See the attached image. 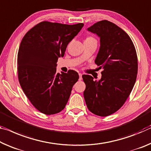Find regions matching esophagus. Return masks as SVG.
<instances>
[{"label": "esophagus", "instance_id": "1", "mask_svg": "<svg viewBox=\"0 0 151 151\" xmlns=\"http://www.w3.org/2000/svg\"><path fill=\"white\" fill-rule=\"evenodd\" d=\"M78 75H79V78H78V80L81 81V80L83 79V78H82V74H81V73H78Z\"/></svg>", "mask_w": 151, "mask_h": 151}]
</instances>
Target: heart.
Returning a JSON list of instances; mask_svg holds the SVG:
<instances>
[{"label": "heart", "instance_id": "b5f03b06", "mask_svg": "<svg viewBox=\"0 0 151 151\" xmlns=\"http://www.w3.org/2000/svg\"><path fill=\"white\" fill-rule=\"evenodd\" d=\"M89 38H90V37H89Z\"/></svg>", "mask_w": 151, "mask_h": 151}]
</instances>
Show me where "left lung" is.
Masks as SVG:
<instances>
[{"label": "left lung", "mask_w": 151, "mask_h": 151, "mask_svg": "<svg viewBox=\"0 0 151 151\" xmlns=\"http://www.w3.org/2000/svg\"><path fill=\"white\" fill-rule=\"evenodd\" d=\"M87 30L100 39L95 63L103 71L99 81L83 75L86 85L83 95L91 112L107 116L123 106L132 90L137 76V55L130 37L116 24L104 20Z\"/></svg>", "instance_id": "1"}]
</instances>
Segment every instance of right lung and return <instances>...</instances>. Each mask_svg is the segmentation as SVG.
<instances>
[{
	"label": "right lung",
	"instance_id": "add662e5",
	"mask_svg": "<svg viewBox=\"0 0 151 151\" xmlns=\"http://www.w3.org/2000/svg\"><path fill=\"white\" fill-rule=\"evenodd\" d=\"M83 25L42 21L27 32L21 42L17 56L19 81L29 100L43 114L61 111L79 78L73 70L57 73L56 63Z\"/></svg>",
	"mask_w": 151,
	"mask_h": 151
}]
</instances>
